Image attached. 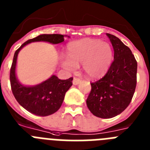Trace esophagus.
I'll use <instances>...</instances> for the list:
<instances>
[{"label":"esophagus","instance_id":"obj_1","mask_svg":"<svg viewBox=\"0 0 150 150\" xmlns=\"http://www.w3.org/2000/svg\"><path fill=\"white\" fill-rule=\"evenodd\" d=\"M81 81V79H79V78H76V77H74V79H73V84L74 85H78L79 83Z\"/></svg>","mask_w":150,"mask_h":150}]
</instances>
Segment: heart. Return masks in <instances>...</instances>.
Here are the masks:
<instances>
[{"label":"heart","mask_w":150,"mask_h":150,"mask_svg":"<svg viewBox=\"0 0 150 150\" xmlns=\"http://www.w3.org/2000/svg\"><path fill=\"white\" fill-rule=\"evenodd\" d=\"M67 56L62 61L65 70L74 71L82 64L88 78L98 79L108 71L112 61V50L107 42L85 38L67 45Z\"/></svg>","instance_id":"heart-1"}]
</instances>
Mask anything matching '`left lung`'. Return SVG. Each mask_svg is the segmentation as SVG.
I'll list each match as a JSON object with an SVG mask.
<instances>
[{
    "label": "left lung",
    "instance_id": "1",
    "mask_svg": "<svg viewBox=\"0 0 150 150\" xmlns=\"http://www.w3.org/2000/svg\"><path fill=\"white\" fill-rule=\"evenodd\" d=\"M114 59L107 74L91 83L86 104L94 116L110 119L120 114L132 101L137 85V63L132 51L117 37L107 34Z\"/></svg>",
    "mask_w": 150,
    "mask_h": 150
}]
</instances>
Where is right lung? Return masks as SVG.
<instances>
[{
	"mask_svg": "<svg viewBox=\"0 0 150 150\" xmlns=\"http://www.w3.org/2000/svg\"><path fill=\"white\" fill-rule=\"evenodd\" d=\"M64 40V35L62 34H40L25 42L15 52L13 56L10 74L12 92L18 104L36 116H50L59 110L63 103L65 93L72 86L73 77L60 79L55 75H52L44 82L34 86H23L18 82L16 75L17 56L24 46L31 42L45 41L58 44Z\"/></svg>",
	"mask_w": 150,
	"mask_h": 150,
	"instance_id": "right-lung-1",
	"label": "right lung"
}]
</instances>
